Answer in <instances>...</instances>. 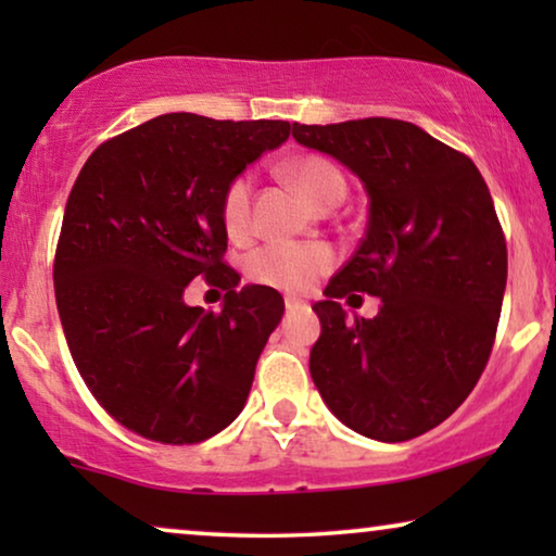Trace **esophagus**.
<instances>
[{
  "mask_svg": "<svg viewBox=\"0 0 556 556\" xmlns=\"http://www.w3.org/2000/svg\"><path fill=\"white\" fill-rule=\"evenodd\" d=\"M308 306L299 299H286V311L288 314H299V311H306Z\"/></svg>",
  "mask_w": 556,
  "mask_h": 556,
  "instance_id": "1",
  "label": "esophagus"
}]
</instances>
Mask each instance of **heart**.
<instances>
[{
  "label": "heart",
  "instance_id": "b5f03b06",
  "mask_svg": "<svg viewBox=\"0 0 556 556\" xmlns=\"http://www.w3.org/2000/svg\"><path fill=\"white\" fill-rule=\"evenodd\" d=\"M286 174L299 185L316 207H333L344 200L346 177L331 159L321 154H303L286 164ZM219 217L232 240H248L255 232L253 217V177L238 174L227 181ZM333 253L324 242H286L276 240L250 255L248 278L257 286L276 288L286 293H303L318 276L331 270Z\"/></svg>",
  "mask_w": 556,
  "mask_h": 556
}]
</instances>
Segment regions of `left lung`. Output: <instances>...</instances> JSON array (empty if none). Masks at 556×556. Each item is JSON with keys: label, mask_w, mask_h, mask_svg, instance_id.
<instances>
[{"label": "left lung", "mask_w": 556, "mask_h": 556, "mask_svg": "<svg viewBox=\"0 0 556 556\" xmlns=\"http://www.w3.org/2000/svg\"><path fill=\"white\" fill-rule=\"evenodd\" d=\"M293 139L346 164L369 194L367 232L314 311L311 377L333 415L402 443L463 405L489 364L506 288V238L466 154L397 118L293 124ZM377 294L375 319L338 301Z\"/></svg>", "instance_id": "obj_1"}]
</instances>
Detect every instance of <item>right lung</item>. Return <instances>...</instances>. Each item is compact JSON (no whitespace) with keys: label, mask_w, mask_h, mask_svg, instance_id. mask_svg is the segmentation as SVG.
Here are the masks:
<instances>
[{"label":"right lung","mask_w":556,"mask_h":556,"mask_svg":"<svg viewBox=\"0 0 556 556\" xmlns=\"http://www.w3.org/2000/svg\"><path fill=\"white\" fill-rule=\"evenodd\" d=\"M288 134V121L164 113L83 164L52 265L58 314L83 382L136 435L194 445L245 407L283 299L265 286L235 291L219 200ZM194 277L226 291L223 312L186 306Z\"/></svg>","instance_id":"obj_1"}]
</instances>
